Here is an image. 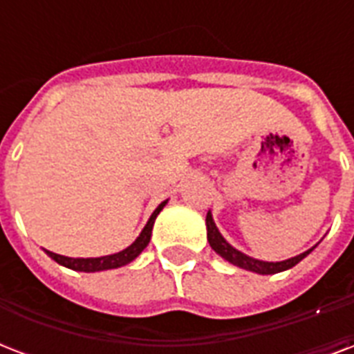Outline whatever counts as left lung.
Listing matches in <instances>:
<instances>
[{
	"instance_id": "1",
	"label": "left lung",
	"mask_w": 354,
	"mask_h": 354,
	"mask_svg": "<svg viewBox=\"0 0 354 354\" xmlns=\"http://www.w3.org/2000/svg\"><path fill=\"white\" fill-rule=\"evenodd\" d=\"M205 226H207V241H209V246L215 250L222 259H226L227 263L235 264L239 268L250 270V272H255V274L261 275H270V274H277V272H285V270L296 266L299 261L307 257L308 253L313 252L314 248L307 250V252L299 253L296 257L286 259V261H279V263H268V261H259V259H253L246 253L239 252L235 248L230 244V242L221 235L218 227L215 226V221H213V215L211 211H207V216H205Z\"/></svg>"
}]
</instances>
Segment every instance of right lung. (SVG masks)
Wrapping results in <instances>:
<instances>
[{"mask_svg": "<svg viewBox=\"0 0 354 354\" xmlns=\"http://www.w3.org/2000/svg\"><path fill=\"white\" fill-rule=\"evenodd\" d=\"M165 202H161L158 207L154 209V213L150 215L147 226L143 227V232L139 233V236L136 241L130 244L128 248H124L122 252L113 253V255H104V257H88V259H73V257H66V255H58V253L47 252V255L57 261L58 264H62L69 270H77V272H101V270H112V268H121L124 264L132 263L133 259L138 257L139 253L143 252L145 248L149 246L150 235H152V226H154L156 216L160 215V211L165 207Z\"/></svg>", "mask_w": 354, "mask_h": 354, "instance_id": "right-lung-1", "label": "right lung"}]
</instances>
